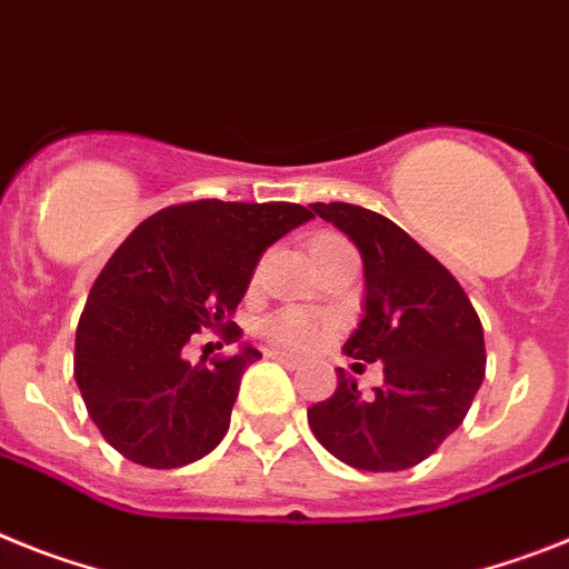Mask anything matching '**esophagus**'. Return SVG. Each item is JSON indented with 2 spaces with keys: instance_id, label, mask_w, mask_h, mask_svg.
<instances>
[{
  "instance_id": "esophagus-1",
  "label": "esophagus",
  "mask_w": 569,
  "mask_h": 569,
  "mask_svg": "<svg viewBox=\"0 0 569 569\" xmlns=\"http://www.w3.org/2000/svg\"><path fill=\"white\" fill-rule=\"evenodd\" d=\"M266 356L269 358H274V361H280V365L283 367H289V370H298L300 365H303V361H300L298 356H289V352H277V350H266Z\"/></svg>"
}]
</instances>
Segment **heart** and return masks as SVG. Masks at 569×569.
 <instances>
[{
	"label": "heart",
	"instance_id": "obj_1",
	"mask_svg": "<svg viewBox=\"0 0 569 569\" xmlns=\"http://www.w3.org/2000/svg\"><path fill=\"white\" fill-rule=\"evenodd\" d=\"M323 240H338V237H318L315 242ZM312 242V246H315ZM262 338L277 347V350H312L315 343H321V338L327 336V323L318 321L315 315L303 312V309H283V312L269 315L266 321L260 323Z\"/></svg>",
	"mask_w": 569,
	"mask_h": 569
}]
</instances>
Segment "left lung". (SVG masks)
<instances>
[{
  "instance_id": "8db88e82",
  "label": "left lung",
  "mask_w": 569,
  "mask_h": 569,
  "mask_svg": "<svg viewBox=\"0 0 569 569\" xmlns=\"http://www.w3.org/2000/svg\"><path fill=\"white\" fill-rule=\"evenodd\" d=\"M312 211L341 228L365 260V318L343 352L385 365V385L361 396L338 367L336 393L307 410L329 455L361 471H402L455 433L486 373L483 323L457 277L402 228L347 202Z\"/></svg>"
}]
</instances>
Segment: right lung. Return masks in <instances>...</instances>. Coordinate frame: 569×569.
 Masks as SVG:
<instances>
[{"mask_svg": "<svg viewBox=\"0 0 569 569\" xmlns=\"http://www.w3.org/2000/svg\"><path fill=\"white\" fill-rule=\"evenodd\" d=\"M312 219L295 202L170 204L121 242L94 280L74 338V379L109 446L147 469H179L222 442L254 347L204 365L181 350L231 321L262 251Z\"/></svg>", "mask_w": 569, "mask_h": 569, "instance_id": "1", "label": "right lung"}]
</instances>
